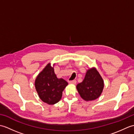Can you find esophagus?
Listing matches in <instances>:
<instances>
[{
	"label": "esophagus",
	"instance_id": "34e87169",
	"mask_svg": "<svg viewBox=\"0 0 134 134\" xmlns=\"http://www.w3.org/2000/svg\"><path fill=\"white\" fill-rule=\"evenodd\" d=\"M69 83L70 84H72V85H75L76 84V81H69Z\"/></svg>",
	"mask_w": 134,
	"mask_h": 134
}]
</instances>
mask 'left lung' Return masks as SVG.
<instances>
[{
	"instance_id": "obj_1",
	"label": "left lung",
	"mask_w": 134,
	"mask_h": 134,
	"mask_svg": "<svg viewBox=\"0 0 134 134\" xmlns=\"http://www.w3.org/2000/svg\"><path fill=\"white\" fill-rule=\"evenodd\" d=\"M104 82L96 68L88 69L83 81L76 85V89L81 97L86 101H93L101 95Z\"/></svg>"
}]
</instances>
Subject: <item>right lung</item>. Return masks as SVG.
I'll use <instances>...</instances> for the list:
<instances>
[{
	"label": "right lung",
	"instance_id": "add662e5",
	"mask_svg": "<svg viewBox=\"0 0 134 134\" xmlns=\"http://www.w3.org/2000/svg\"><path fill=\"white\" fill-rule=\"evenodd\" d=\"M54 65L49 63L38 74L35 85L40 98L45 103L53 105L58 102L62 97V92L68 83L62 78H58L54 71Z\"/></svg>",
	"mask_w": 134,
	"mask_h": 134
}]
</instances>
